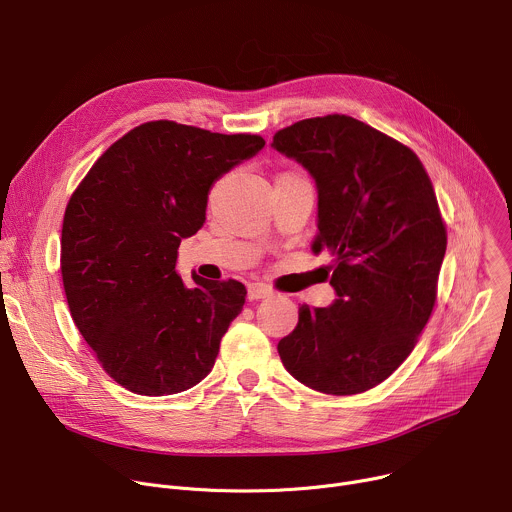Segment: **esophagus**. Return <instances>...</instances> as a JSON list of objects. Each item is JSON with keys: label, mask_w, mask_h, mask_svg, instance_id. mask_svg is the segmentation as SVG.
Instances as JSON below:
<instances>
[{"label": "esophagus", "mask_w": 512, "mask_h": 512, "mask_svg": "<svg viewBox=\"0 0 512 512\" xmlns=\"http://www.w3.org/2000/svg\"><path fill=\"white\" fill-rule=\"evenodd\" d=\"M272 297V289L262 285V282H254V285L248 287V299L250 301H258V299H268Z\"/></svg>", "instance_id": "1"}]
</instances>
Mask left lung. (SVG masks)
<instances>
[{
  "label": "left lung",
  "instance_id": "left-lung-1",
  "mask_svg": "<svg viewBox=\"0 0 512 512\" xmlns=\"http://www.w3.org/2000/svg\"><path fill=\"white\" fill-rule=\"evenodd\" d=\"M317 185L313 252L335 264L329 307H299L278 342L285 368L325 394H358L413 352L435 305L447 234L417 154L350 116L309 118L272 138Z\"/></svg>",
  "mask_w": 512,
  "mask_h": 512
}]
</instances>
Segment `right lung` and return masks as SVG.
Listing matches in <instances>:
<instances>
[{"label": "right lung", "instance_id": "add662e5", "mask_svg": "<svg viewBox=\"0 0 512 512\" xmlns=\"http://www.w3.org/2000/svg\"><path fill=\"white\" fill-rule=\"evenodd\" d=\"M262 148L254 134L148 122L111 144L73 193L61 238L67 303L124 388L177 394L211 372L246 287L199 274L185 285L177 250L203 227L213 183Z\"/></svg>", "mask_w": 512, "mask_h": 512}]
</instances>
